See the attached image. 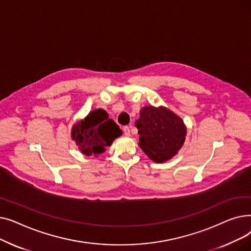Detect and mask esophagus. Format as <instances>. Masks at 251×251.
Returning a JSON list of instances; mask_svg holds the SVG:
<instances>
[{"mask_svg": "<svg viewBox=\"0 0 251 251\" xmlns=\"http://www.w3.org/2000/svg\"><path fill=\"white\" fill-rule=\"evenodd\" d=\"M123 132L126 136H129L130 135V126H125L123 128Z\"/></svg>", "mask_w": 251, "mask_h": 251, "instance_id": "esophagus-1", "label": "esophagus"}]
</instances>
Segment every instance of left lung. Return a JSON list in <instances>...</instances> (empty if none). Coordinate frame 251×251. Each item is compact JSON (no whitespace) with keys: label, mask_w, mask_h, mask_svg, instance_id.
Masks as SVG:
<instances>
[{"label":"left lung","mask_w":251,"mask_h":251,"mask_svg":"<svg viewBox=\"0 0 251 251\" xmlns=\"http://www.w3.org/2000/svg\"><path fill=\"white\" fill-rule=\"evenodd\" d=\"M135 125L139 133V147L157 163L174 156L185 140L186 128L183 121L163 107H144Z\"/></svg>","instance_id":"obj_1"}]
</instances>
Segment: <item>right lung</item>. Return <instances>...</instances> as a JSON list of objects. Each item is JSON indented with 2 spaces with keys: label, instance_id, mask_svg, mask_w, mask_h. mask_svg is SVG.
Listing matches in <instances>:
<instances>
[{
  "label": "right lung",
  "instance_id": "1",
  "mask_svg": "<svg viewBox=\"0 0 251 251\" xmlns=\"http://www.w3.org/2000/svg\"><path fill=\"white\" fill-rule=\"evenodd\" d=\"M103 110L92 111L83 121L75 124L72 137L86 155H97L104 151L113 140L122 134V130Z\"/></svg>",
  "mask_w": 251,
  "mask_h": 251
}]
</instances>
